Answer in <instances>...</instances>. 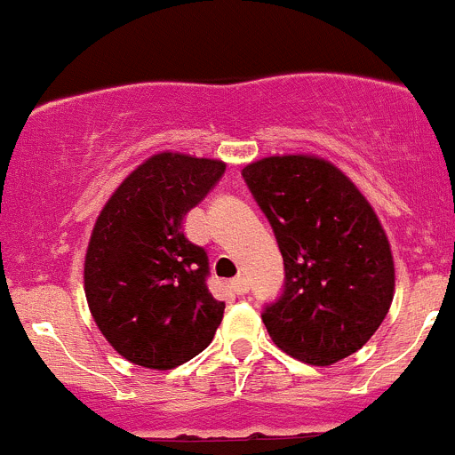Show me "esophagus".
<instances>
[{
	"mask_svg": "<svg viewBox=\"0 0 455 455\" xmlns=\"http://www.w3.org/2000/svg\"><path fill=\"white\" fill-rule=\"evenodd\" d=\"M232 291L238 296L247 294V291H250V283H247V278L241 276V278H236V281H232Z\"/></svg>",
	"mask_w": 455,
	"mask_h": 455,
	"instance_id": "obj_1",
	"label": "esophagus"
}]
</instances>
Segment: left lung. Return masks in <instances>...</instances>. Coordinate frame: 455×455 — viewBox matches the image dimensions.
<instances>
[{
	"instance_id": "left-lung-1",
	"label": "left lung",
	"mask_w": 455,
	"mask_h": 455,
	"mask_svg": "<svg viewBox=\"0 0 455 455\" xmlns=\"http://www.w3.org/2000/svg\"><path fill=\"white\" fill-rule=\"evenodd\" d=\"M243 179L276 234L285 290L263 323L274 345L327 367L363 347L391 307L389 238L352 179L314 155L247 164Z\"/></svg>"
}]
</instances>
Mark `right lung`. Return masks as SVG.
<instances>
[{
  "instance_id": "add662e5",
  "label": "right lung",
  "mask_w": 455,
  "mask_h": 455,
  "mask_svg": "<svg viewBox=\"0 0 455 455\" xmlns=\"http://www.w3.org/2000/svg\"><path fill=\"white\" fill-rule=\"evenodd\" d=\"M226 172L219 159L159 152L132 170L94 221L84 260L90 314L119 356L174 370L212 343L226 303L210 294L208 254L186 214Z\"/></svg>"
}]
</instances>
